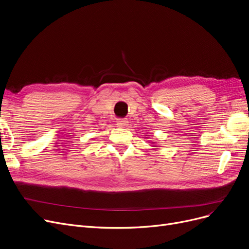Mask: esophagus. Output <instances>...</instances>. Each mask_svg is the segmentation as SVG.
I'll return each mask as SVG.
<instances>
[{"mask_svg": "<svg viewBox=\"0 0 249 249\" xmlns=\"http://www.w3.org/2000/svg\"><path fill=\"white\" fill-rule=\"evenodd\" d=\"M116 124L118 126H125L127 124V121L124 118H118L116 121Z\"/></svg>", "mask_w": 249, "mask_h": 249, "instance_id": "esophagus-1", "label": "esophagus"}]
</instances>
